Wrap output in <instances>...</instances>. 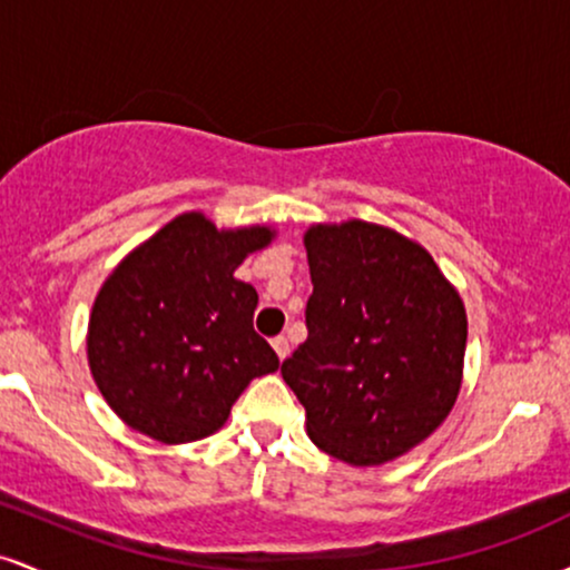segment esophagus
<instances>
[{
  "label": "esophagus",
  "instance_id": "1",
  "mask_svg": "<svg viewBox=\"0 0 570 570\" xmlns=\"http://www.w3.org/2000/svg\"><path fill=\"white\" fill-rule=\"evenodd\" d=\"M271 343H273V351H276V356L284 362V358L289 356V340H286L284 335H278V337H273Z\"/></svg>",
  "mask_w": 570,
  "mask_h": 570
}]
</instances>
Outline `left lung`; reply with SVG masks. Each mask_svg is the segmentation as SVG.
<instances>
[{"label": "left lung", "mask_w": 570, "mask_h": 570, "mask_svg": "<svg viewBox=\"0 0 570 570\" xmlns=\"http://www.w3.org/2000/svg\"><path fill=\"white\" fill-rule=\"evenodd\" d=\"M307 340L281 364L324 453L375 466L423 442L453 410L466 311L431 254L370 222L305 233Z\"/></svg>", "instance_id": "obj_1"}]
</instances>
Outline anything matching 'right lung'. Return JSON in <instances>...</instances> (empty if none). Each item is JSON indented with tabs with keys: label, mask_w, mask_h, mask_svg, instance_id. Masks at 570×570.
Wrapping results in <instances>:
<instances>
[{
	"label": "right lung",
	"mask_w": 570,
	"mask_h": 570,
	"mask_svg": "<svg viewBox=\"0 0 570 570\" xmlns=\"http://www.w3.org/2000/svg\"><path fill=\"white\" fill-rule=\"evenodd\" d=\"M271 238L267 227L217 230L193 212L115 267L90 313L88 362L130 429L166 444L203 440L248 381L278 370L254 332L257 289L233 276Z\"/></svg>",
	"instance_id": "add662e5"
}]
</instances>
